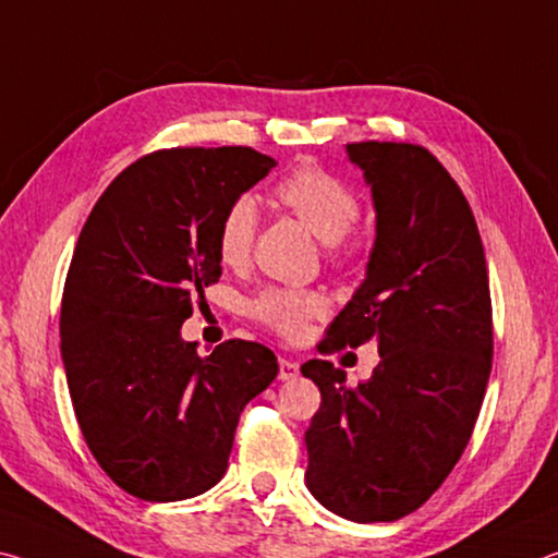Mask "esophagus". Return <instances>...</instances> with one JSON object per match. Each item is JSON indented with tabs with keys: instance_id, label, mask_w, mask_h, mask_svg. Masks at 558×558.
Masks as SVG:
<instances>
[{
	"instance_id": "obj_1",
	"label": "esophagus",
	"mask_w": 558,
	"mask_h": 558,
	"mask_svg": "<svg viewBox=\"0 0 558 558\" xmlns=\"http://www.w3.org/2000/svg\"><path fill=\"white\" fill-rule=\"evenodd\" d=\"M299 378V363L291 359H279V380H294Z\"/></svg>"
}]
</instances>
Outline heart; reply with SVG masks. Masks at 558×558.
Masks as SVG:
<instances>
[{
    "label": "heart",
    "instance_id": "1",
    "mask_svg": "<svg viewBox=\"0 0 558 558\" xmlns=\"http://www.w3.org/2000/svg\"><path fill=\"white\" fill-rule=\"evenodd\" d=\"M274 195L287 205L318 240L341 242L361 217V203L341 178L316 166H304L274 187ZM259 227V209L252 197H236L227 205L217 227V254L227 267H242L250 259ZM326 312V301L314 291L269 287L252 301V316L287 339H299L314 316Z\"/></svg>",
    "mask_w": 558,
    "mask_h": 558
}]
</instances>
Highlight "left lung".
<instances>
[{
	"instance_id": "1",
	"label": "left lung",
	"mask_w": 558,
	"mask_h": 558,
	"mask_svg": "<svg viewBox=\"0 0 558 558\" xmlns=\"http://www.w3.org/2000/svg\"><path fill=\"white\" fill-rule=\"evenodd\" d=\"M376 207L363 284L322 353L376 341L355 388L331 361L301 373L322 390L306 430V487L351 522H396L430 499L462 458L492 371L485 250L458 182L413 143H349Z\"/></svg>"
}]
</instances>
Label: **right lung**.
Returning a JSON list of instances; mask_svg holds the SVG:
<instances>
[{
    "label": "right lung",
    "mask_w": 558,
    "mask_h": 558,
    "mask_svg": "<svg viewBox=\"0 0 558 558\" xmlns=\"http://www.w3.org/2000/svg\"><path fill=\"white\" fill-rule=\"evenodd\" d=\"M277 166L242 145L135 160L90 209L61 299V359L96 462L128 495L190 499L227 470L244 405L277 378L267 345L203 359L180 328L222 274L227 205Z\"/></svg>",
    "instance_id": "add662e5"
}]
</instances>
